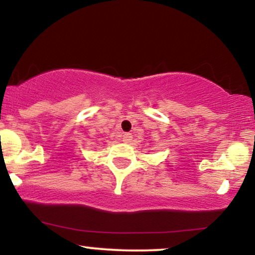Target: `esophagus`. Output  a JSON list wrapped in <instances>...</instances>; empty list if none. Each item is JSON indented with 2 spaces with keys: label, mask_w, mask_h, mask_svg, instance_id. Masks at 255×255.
I'll return each instance as SVG.
<instances>
[{
  "label": "esophagus",
  "mask_w": 255,
  "mask_h": 255,
  "mask_svg": "<svg viewBox=\"0 0 255 255\" xmlns=\"http://www.w3.org/2000/svg\"><path fill=\"white\" fill-rule=\"evenodd\" d=\"M131 134H129V133H126V134H124V135H122V141L124 142H126V144H129V142L131 141Z\"/></svg>",
  "instance_id": "1"
}]
</instances>
